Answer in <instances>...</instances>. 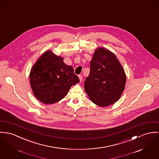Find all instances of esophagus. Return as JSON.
<instances>
[{
  "instance_id": "esophagus-1",
  "label": "esophagus",
  "mask_w": 159,
  "mask_h": 159,
  "mask_svg": "<svg viewBox=\"0 0 159 159\" xmlns=\"http://www.w3.org/2000/svg\"><path fill=\"white\" fill-rule=\"evenodd\" d=\"M79 79H80V81L82 82V80H83V79H82V78H83L82 75V74H79Z\"/></svg>"
}]
</instances>
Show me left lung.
Segmentation results:
<instances>
[{
    "mask_svg": "<svg viewBox=\"0 0 159 159\" xmlns=\"http://www.w3.org/2000/svg\"><path fill=\"white\" fill-rule=\"evenodd\" d=\"M126 84V75L116 56L109 50L98 48L90 63V73L84 88L91 101L100 107L116 102Z\"/></svg>",
    "mask_w": 159,
    "mask_h": 159,
    "instance_id": "obj_1",
    "label": "left lung"
}]
</instances>
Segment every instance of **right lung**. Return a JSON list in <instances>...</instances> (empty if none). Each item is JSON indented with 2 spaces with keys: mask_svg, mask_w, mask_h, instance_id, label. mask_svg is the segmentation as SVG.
<instances>
[{
  "mask_svg": "<svg viewBox=\"0 0 159 159\" xmlns=\"http://www.w3.org/2000/svg\"><path fill=\"white\" fill-rule=\"evenodd\" d=\"M30 84L35 97L45 104L61 100L72 86L79 82L72 66L66 65L63 58L46 51L33 66Z\"/></svg>",
  "mask_w": 159,
  "mask_h": 159,
  "instance_id": "obj_1",
  "label": "right lung"
}]
</instances>
